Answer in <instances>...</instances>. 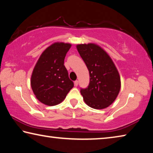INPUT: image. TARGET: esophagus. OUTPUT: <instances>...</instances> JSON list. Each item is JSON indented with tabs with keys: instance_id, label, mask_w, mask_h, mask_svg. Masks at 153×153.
Here are the masks:
<instances>
[{
	"instance_id": "34e87169",
	"label": "esophagus",
	"mask_w": 153,
	"mask_h": 153,
	"mask_svg": "<svg viewBox=\"0 0 153 153\" xmlns=\"http://www.w3.org/2000/svg\"><path fill=\"white\" fill-rule=\"evenodd\" d=\"M74 84H75V86H77V85H78V81H77V80H76V81L74 82Z\"/></svg>"
}]
</instances>
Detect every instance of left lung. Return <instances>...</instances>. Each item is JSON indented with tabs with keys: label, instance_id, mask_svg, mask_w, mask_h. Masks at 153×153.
I'll use <instances>...</instances> for the list:
<instances>
[{
	"label": "left lung",
	"instance_id": "1",
	"mask_svg": "<svg viewBox=\"0 0 153 153\" xmlns=\"http://www.w3.org/2000/svg\"><path fill=\"white\" fill-rule=\"evenodd\" d=\"M77 49L90 74L88 86L80 88L84 102L96 109L108 107L117 98L121 88L115 65L107 53L94 44L78 45Z\"/></svg>",
	"mask_w": 153,
	"mask_h": 153
}]
</instances>
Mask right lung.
<instances>
[{"label": "right lung", "mask_w": 153, "mask_h": 153, "mask_svg": "<svg viewBox=\"0 0 153 153\" xmlns=\"http://www.w3.org/2000/svg\"><path fill=\"white\" fill-rule=\"evenodd\" d=\"M70 44L55 43L43 52L32 72L31 86L37 99L46 105L61 102L74 87L64 65Z\"/></svg>", "instance_id": "right-lung-1"}]
</instances>
